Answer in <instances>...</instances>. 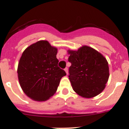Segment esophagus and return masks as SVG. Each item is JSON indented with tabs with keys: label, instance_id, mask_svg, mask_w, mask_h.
I'll return each instance as SVG.
<instances>
[{
	"label": "esophagus",
	"instance_id": "esophagus-1",
	"mask_svg": "<svg viewBox=\"0 0 129 129\" xmlns=\"http://www.w3.org/2000/svg\"><path fill=\"white\" fill-rule=\"evenodd\" d=\"M64 71H65V72H66V74H67H67H68V69L66 68V69H64Z\"/></svg>",
	"mask_w": 129,
	"mask_h": 129
}]
</instances>
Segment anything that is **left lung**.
Instances as JSON below:
<instances>
[{"label": "left lung", "mask_w": 129, "mask_h": 129, "mask_svg": "<svg viewBox=\"0 0 129 129\" xmlns=\"http://www.w3.org/2000/svg\"><path fill=\"white\" fill-rule=\"evenodd\" d=\"M69 80L72 89L84 98H92L105 89L109 77V63L95 49L83 45L77 50H68Z\"/></svg>", "instance_id": "1"}]
</instances>
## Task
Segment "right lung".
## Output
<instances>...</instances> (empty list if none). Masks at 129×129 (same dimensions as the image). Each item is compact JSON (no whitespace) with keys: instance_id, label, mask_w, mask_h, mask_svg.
Here are the masks:
<instances>
[{"instance_id":"add662e5","label":"right lung","mask_w":129,"mask_h":129,"mask_svg":"<svg viewBox=\"0 0 129 129\" xmlns=\"http://www.w3.org/2000/svg\"><path fill=\"white\" fill-rule=\"evenodd\" d=\"M57 49L47 40H39L26 48L19 60L18 79L23 92L31 99L47 101L56 92L62 77L58 67Z\"/></svg>"}]
</instances>
